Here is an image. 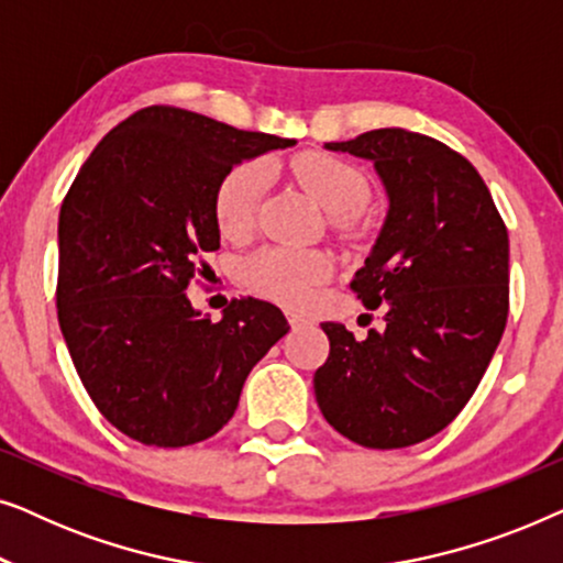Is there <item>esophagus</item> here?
<instances>
[{"mask_svg": "<svg viewBox=\"0 0 563 563\" xmlns=\"http://www.w3.org/2000/svg\"><path fill=\"white\" fill-rule=\"evenodd\" d=\"M287 320H289V325L291 328H307V325H312L310 322V318H305V314H299V312H287Z\"/></svg>", "mask_w": 563, "mask_h": 563, "instance_id": "esophagus-1", "label": "esophagus"}]
</instances>
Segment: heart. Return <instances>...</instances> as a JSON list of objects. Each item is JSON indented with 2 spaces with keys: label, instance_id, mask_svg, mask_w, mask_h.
<instances>
[{
  "label": "heart",
  "instance_id": "b5f03b06",
  "mask_svg": "<svg viewBox=\"0 0 563 563\" xmlns=\"http://www.w3.org/2000/svg\"><path fill=\"white\" fill-rule=\"evenodd\" d=\"M291 174L302 189L328 214L338 228L351 222V212L366 199V176L349 161L322 151H305L291 158ZM264 191V168L258 164H238L222 176L214 191V220L222 235L238 238L253 225L256 207ZM330 258L320 251L264 249L243 264V276L253 289L282 299V302H305L310 291L330 276Z\"/></svg>",
  "mask_w": 563,
  "mask_h": 563
}]
</instances>
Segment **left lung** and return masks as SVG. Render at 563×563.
I'll return each mask as SVG.
<instances>
[{
  "label": "left lung",
  "mask_w": 563,
  "mask_h": 563,
  "mask_svg": "<svg viewBox=\"0 0 563 563\" xmlns=\"http://www.w3.org/2000/svg\"><path fill=\"white\" fill-rule=\"evenodd\" d=\"M328 151L374 161L389 212L351 289L384 328L322 322L325 420L366 449L441 433L479 387L510 310V241L479 172L435 137L382 128Z\"/></svg>",
  "instance_id": "obj_1"
}]
</instances>
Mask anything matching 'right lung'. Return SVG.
Listing matches in <instances>:
<instances>
[{
	"label": "right lung",
	"instance_id": "1",
	"mask_svg": "<svg viewBox=\"0 0 563 563\" xmlns=\"http://www.w3.org/2000/svg\"><path fill=\"white\" fill-rule=\"evenodd\" d=\"M295 141L230 128L179 107H143L91 151L58 218L56 307L97 410L120 433L181 449L233 418L245 376L287 335L264 299H233L222 320L187 287L220 249L214 191L245 158Z\"/></svg>",
	"mask_w": 563,
	"mask_h": 563
}]
</instances>
